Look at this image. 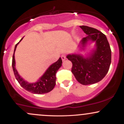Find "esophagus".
<instances>
[{
	"label": "esophagus",
	"mask_w": 124,
	"mask_h": 124,
	"mask_svg": "<svg viewBox=\"0 0 124 124\" xmlns=\"http://www.w3.org/2000/svg\"><path fill=\"white\" fill-rule=\"evenodd\" d=\"M61 58H62V61H65V59H66V55H62V56H61Z\"/></svg>",
	"instance_id": "esophagus-1"
}]
</instances>
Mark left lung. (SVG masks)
I'll list each match as a JSON object with an SVG mask.
<instances>
[{"label": "left lung", "mask_w": 124, "mask_h": 124, "mask_svg": "<svg viewBox=\"0 0 124 124\" xmlns=\"http://www.w3.org/2000/svg\"><path fill=\"white\" fill-rule=\"evenodd\" d=\"M80 27L88 35L81 41L82 47L91 40L96 41V49L86 58L79 54L68 55L66 58L72 62L71 71L76 80L82 85H92L101 80L108 72L111 51L106 36L101 31L86 25Z\"/></svg>", "instance_id": "left-lung-1"}]
</instances>
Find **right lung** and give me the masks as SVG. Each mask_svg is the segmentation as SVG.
<instances>
[{"instance_id": "obj_1", "label": "right lung", "mask_w": 124, "mask_h": 124, "mask_svg": "<svg viewBox=\"0 0 124 124\" xmlns=\"http://www.w3.org/2000/svg\"><path fill=\"white\" fill-rule=\"evenodd\" d=\"M22 39L23 38H21L20 42L22 40ZM19 42H18L16 45L12 59V67L16 79H17L21 87H23L28 92L32 93L41 94L47 93L51 92L54 89L56 84V73L58 69L62 66V59L59 58V59L56 62L52 64L37 82L34 83H29L24 80L22 78H21L15 68V52L16 49L17 45Z\"/></svg>"}]
</instances>
